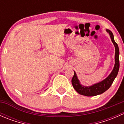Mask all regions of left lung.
<instances>
[{
	"label": "left lung",
	"mask_w": 124,
	"mask_h": 124,
	"mask_svg": "<svg viewBox=\"0 0 124 124\" xmlns=\"http://www.w3.org/2000/svg\"><path fill=\"white\" fill-rule=\"evenodd\" d=\"M106 31L109 34L112 42L114 44L115 48V63L114 68L107 78H106L104 80L99 82V83H95V84L90 86H85L82 85L80 83L79 80L77 78L76 72L74 71V76L71 80V83H72V86L74 88V89L79 94L87 96V97H92V96L101 94L109 89V87L113 83L115 78L117 76L119 71V47L115 41L113 33L108 29H106Z\"/></svg>",
	"instance_id": "8db88e82"
}]
</instances>
